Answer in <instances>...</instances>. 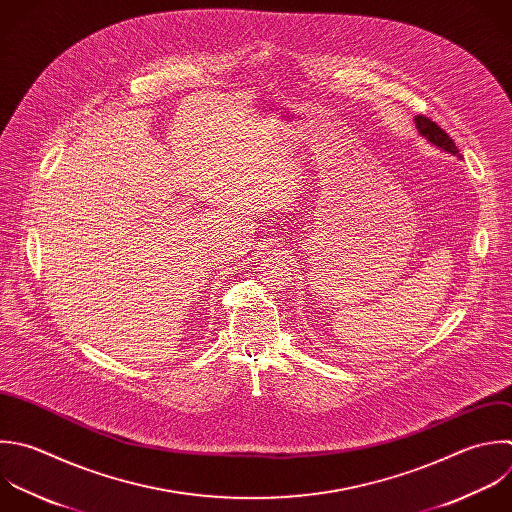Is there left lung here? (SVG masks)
<instances>
[{
    "mask_svg": "<svg viewBox=\"0 0 512 512\" xmlns=\"http://www.w3.org/2000/svg\"><path fill=\"white\" fill-rule=\"evenodd\" d=\"M416 128H418V132H420L428 142H432V144L438 146L440 150H444V152H448V154H454V156H460L456 144L452 142V138H450L438 124H434L430 118H426V116H416Z\"/></svg>",
    "mask_w": 512,
    "mask_h": 512,
    "instance_id": "obj_1",
    "label": "left lung"
}]
</instances>
